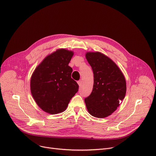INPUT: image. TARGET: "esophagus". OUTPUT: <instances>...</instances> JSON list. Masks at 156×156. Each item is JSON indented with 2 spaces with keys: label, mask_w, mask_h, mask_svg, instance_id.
I'll return each instance as SVG.
<instances>
[{
  "label": "esophagus",
  "mask_w": 156,
  "mask_h": 156,
  "mask_svg": "<svg viewBox=\"0 0 156 156\" xmlns=\"http://www.w3.org/2000/svg\"><path fill=\"white\" fill-rule=\"evenodd\" d=\"M78 85H79L80 87H81V86L82 85V81H81V80L78 81Z\"/></svg>",
  "instance_id": "esophagus-1"
}]
</instances>
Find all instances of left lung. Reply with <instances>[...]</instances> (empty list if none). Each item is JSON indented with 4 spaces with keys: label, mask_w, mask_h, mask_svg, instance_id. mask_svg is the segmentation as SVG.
Wrapping results in <instances>:
<instances>
[{
    "label": "left lung",
    "mask_w": 156,
    "mask_h": 156,
    "mask_svg": "<svg viewBox=\"0 0 156 156\" xmlns=\"http://www.w3.org/2000/svg\"><path fill=\"white\" fill-rule=\"evenodd\" d=\"M85 56L94 77L91 93L85 99L87 110L95 117H107L125 98V76L115 62L100 52H87Z\"/></svg>",
    "instance_id": "8db88e82"
}]
</instances>
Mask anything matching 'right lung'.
Segmentation results:
<instances>
[{"label":"right lung","instance_id":"obj_1","mask_svg":"<svg viewBox=\"0 0 156 156\" xmlns=\"http://www.w3.org/2000/svg\"><path fill=\"white\" fill-rule=\"evenodd\" d=\"M73 55V51L65 48L56 49L44 58L31 76V94L37 106L48 113L64 112L78 90L68 65Z\"/></svg>","mask_w":156,"mask_h":156}]
</instances>
